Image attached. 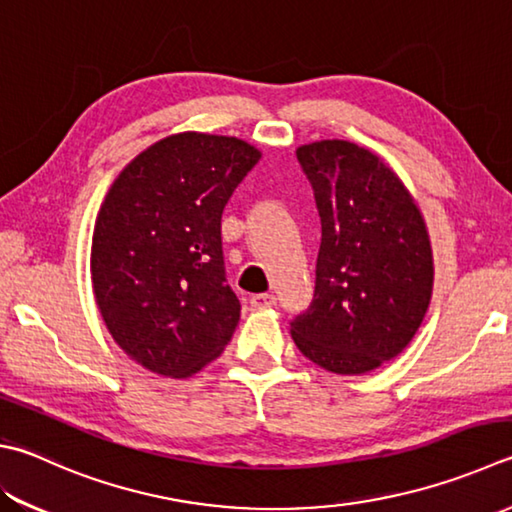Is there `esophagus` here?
<instances>
[{"instance_id":"esophagus-1","label":"esophagus","mask_w":512,"mask_h":512,"mask_svg":"<svg viewBox=\"0 0 512 512\" xmlns=\"http://www.w3.org/2000/svg\"><path fill=\"white\" fill-rule=\"evenodd\" d=\"M249 303H252L254 310H269V307L276 305V296L274 294H254L249 298Z\"/></svg>"}]
</instances>
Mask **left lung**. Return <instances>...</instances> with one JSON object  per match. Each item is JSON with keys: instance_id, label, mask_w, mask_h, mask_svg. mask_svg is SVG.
<instances>
[{"instance_id": "obj_1", "label": "left lung", "mask_w": 512, "mask_h": 512, "mask_svg": "<svg viewBox=\"0 0 512 512\" xmlns=\"http://www.w3.org/2000/svg\"><path fill=\"white\" fill-rule=\"evenodd\" d=\"M321 216L310 307L292 339L334 374H365L406 350L432 296V249L410 191L372 151L347 140L296 149Z\"/></svg>"}]
</instances>
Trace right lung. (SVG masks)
I'll return each mask as SVG.
<instances>
[{
    "label": "right lung",
    "instance_id": "1",
    "mask_svg": "<svg viewBox=\"0 0 512 512\" xmlns=\"http://www.w3.org/2000/svg\"><path fill=\"white\" fill-rule=\"evenodd\" d=\"M260 160L238 138L178 133L133 158L93 229L91 281L111 336L162 376L196 374L223 354L240 318L220 220Z\"/></svg>",
    "mask_w": 512,
    "mask_h": 512
}]
</instances>
